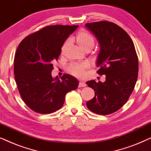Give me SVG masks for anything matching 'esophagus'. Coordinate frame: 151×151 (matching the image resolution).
<instances>
[{"label": "esophagus", "instance_id": "34e87169", "mask_svg": "<svg viewBox=\"0 0 151 151\" xmlns=\"http://www.w3.org/2000/svg\"><path fill=\"white\" fill-rule=\"evenodd\" d=\"M86 86V84L85 82H79V87H85Z\"/></svg>", "mask_w": 151, "mask_h": 151}]
</instances>
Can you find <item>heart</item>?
Here are the masks:
<instances>
[{"label":"heart","instance_id":"heart-1","mask_svg":"<svg viewBox=\"0 0 151 151\" xmlns=\"http://www.w3.org/2000/svg\"><path fill=\"white\" fill-rule=\"evenodd\" d=\"M76 40L78 45L84 51H90L91 49L93 48L95 43H96V40H95L93 36L86 30H80L76 34ZM68 43H69V42L66 41L62 46V54H63L64 52H65ZM88 67H89V65L86 63H73L69 65V67H67V71L75 77L82 78L84 76L86 69H87Z\"/></svg>","mask_w":151,"mask_h":151}]
</instances>
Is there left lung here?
I'll return each mask as SVG.
<instances>
[{
    "label": "left lung",
    "mask_w": 151,
    "mask_h": 151,
    "mask_svg": "<svg viewBox=\"0 0 151 151\" xmlns=\"http://www.w3.org/2000/svg\"><path fill=\"white\" fill-rule=\"evenodd\" d=\"M85 25L100 42L97 73L106 76L104 82H86L95 91L86 106L97 114H111L123 106L135 88L139 70L137 53L131 37L117 24L104 20Z\"/></svg>",
    "instance_id": "1"
}]
</instances>
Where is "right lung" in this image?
Segmentation results:
<instances>
[{
  "label": "right lung",
  "instance_id": "add662e5",
  "mask_svg": "<svg viewBox=\"0 0 151 151\" xmlns=\"http://www.w3.org/2000/svg\"><path fill=\"white\" fill-rule=\"evenodd\" d=\"M78 25H48L25 37L14 56V72L18 91L29 108L48 114L63 106L68 92L78 88L73 76L64 74L53 79V61L58 60L61 47Z\"/></svg>",
  "mask_w": 151,
  "mask_h": 151
}]
</instances>
